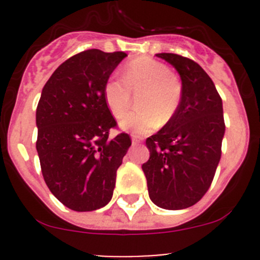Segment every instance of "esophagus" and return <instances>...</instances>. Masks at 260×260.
<instances>
[{
	"instance_id": "34e87169",
	"label": "esophagus",
	"mask_w": 260,
	"mask_h": 260,
	"mask_svg": "<svg viewBox=\"0 0 260 260\" xmlns=\"http://www.w3.org/2000/svg\"><path fill=\"white\" fill-rule=\"evenodd\" d=\"M141 140H142V138H141L140 136L132 135V142H133V145H137V143H140Z\"/></svg>"
}]
</instances>
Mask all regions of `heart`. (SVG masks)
I'll list each match as a JSON object with an SVG mask.
<instances>
[{"mask_svg": "<svg viewBox=\"0 0 260 260\" xmlns=\"http://www.w3.org/2000/svg\"><path fill=\"white\" fill-rule=\"evenodd\" d=\"M136 96L137 108L120 122L125 131L146 133L171 122L183 98V83L164 62L142 56L128 62L123 80L109 79L104 85V99L117 119L129 111Z\"/></svg>", "mask_w": 260, "mask_h": 260, "instance_id": "1", "label": "heart"}]
</instances>
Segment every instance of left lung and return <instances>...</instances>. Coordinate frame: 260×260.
Returning a JSON list of instances; mask_svg holds the SVG:
<instances>
[{"mask_svg": "<svg viewBox=\"0 0 260 260\" xmlns=\"http://www.w3.org/2000/svg\"><path fill=\"white\" fill-rule=\"evenodd\" d=\"M156 56L179 72L183 98L174 119L146 140L149 159L142 170L152 203L181 210L199 203L214 180L225 133L222 102L198 62L171 52Z\"/></svg>", "mask_w": 260, "mask_h": 260, "instance_id": "1", "label": "left lung"}]
</instances>
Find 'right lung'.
I'll return each instance as SVG.
<instances>
[{
	"mask_svg": "<svg viewBox=\"0 0 260 260\" xmlns=\"http://www.w3.org/2000/svg\"><path fill=\"white\" fill-rule=\"evenodd\" d=\"M127 54L98 49L65 60L46 81L36 108L41 172L52 195L74 211H93L113 196L118 167L132 145L117 127L104 85Z\"/></svg>",
	"mask_w": 260,
	"mask_h": 260,
	"instance_id": "add662e5",
	"label": "right lung"
}]
</instances>
